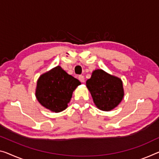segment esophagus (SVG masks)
Masks as SVG:
<instances>
[{
	"mask_svg": "<svg viewBox=\"0 0 159 159\" xmlns=\"http://www.w3.org/2000/svg\"><path fill=\"white\" fill-rule=\"evenodd\" d=\"M79 80L81 82H84V77L83 75H80Z\"/></svg>",
	"mask_w": 159,
	"mask_h": 159,
	"instance_id": "1",
	"label": "esophagus"
}]
</instances>
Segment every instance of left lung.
Returning <instances> with one entry per match:
<instances>
[{
  "label": "left lung",
  "instance_id": "obj_1",
  "mask_svg": "<svg viewBox=\"0 0 159 159\" xmlns=\"http://www.w3.org/2000/svg\"><path fill=\"white\" fill-rule=\"evenodd\" d=\"M86 85L94 103L100 110H111L118 106L124 97L121 80L102 70L93 71L91 78L87 80Z\"/></svg>",
  "mask_w": 159,
  "mask_h": 159
}]
</instances>
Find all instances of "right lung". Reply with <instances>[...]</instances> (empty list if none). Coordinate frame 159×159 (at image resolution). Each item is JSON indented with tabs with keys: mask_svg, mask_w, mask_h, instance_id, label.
<instances>
[{
	"mask_svg": "<svg viewBox=\"0 0 159 159\" xmlns=\"http://www.w3.org/2000/svg\"><path fill=\"white\" fill-rule=\"evenodd\" d=\"M80 84L79 80L57 66L39 77L36 98L42 106L57 113L67 108L73 91Z\"/></svg>",
	"mask_w": 159,
	"mask_h": 159,
	"instance_id": "1",
	"label": "right lung"
}]
</instances>
